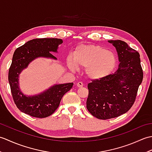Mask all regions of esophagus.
Returning a JSON list of instances; mask_svg holds the SVG:
<instances>
[{"label": "esophagus", "instance_id": "1", "mask_svg": "<svg viewBox=\"0 0 152 152\" xmlns=\"http://www.w3.org/2000/svg\"><path fill=\"white\" fill-rule=\"evenodd\" d=\"M83 83L81 82H79L77 83V86H78V88H82V87H83Z\"/></svg>", "mask_w": 152, "mask_h": 152}]
</instances>
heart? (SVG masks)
Masks as SVG:
<instances>
[{
  "label": "heart",
  "instance_id": "heart-1",
  "mask_svg": "<svg viewBox=\"0 0 152 152\" xmlns=\"http://www.w3.org/2000/svg\"><path fill=\"white\" fill-rule=\"evenodd\" d=\"M118 57L115 53L95 45H82L76 48L73 59L68 57L67 65L71 70L78 68L86 69L90 79L102 80L114 72L118 66Z\"/></svg>",
  "mask_w": 152,
  "mask_h": 152
}]
</instances>
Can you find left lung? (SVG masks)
<instances>
[{"mask_svg":"<svg viewBox=\"0 0 152 152\" xmlns=\"http://www.w3.org/2000/svg\"><path fill=\"white\" fill-rule=\"evenodd\" d=\"M118 52V70L106 78L89 83L86 107L100 119L125 114L133 105L143 79L140 55L122 40H108Z\"/></svg>","mask_w":152,"mask_h":152,"instance_id":"obj_1","label":"left lung"}]
</instances>
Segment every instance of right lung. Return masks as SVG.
I'll list each match as a JSON object with an SVG mask.
<instances>
[{"label": "right lung", "instance_id": "add662e5", "mask_svg": "<svg viewBox=\"0 0 152 152\" xmlns=\"http://www.w3.org/2000/svg\"><path fill=\"white\" fill-rule=\"evenodd\" d=\"M62 43L63 40L59 38H36L28 41L14 51L9 69L8 81L15 104L25 114L38 118L48 117L59 107L63 95L72 88L73 83L57 84L38 95L26 96L19 87L18 78L21 71L38 57L57 59L50 51L57 52L58 46Z\"/></svg>", "mask_w": 152, "mask_h": 152}]
</instances>
